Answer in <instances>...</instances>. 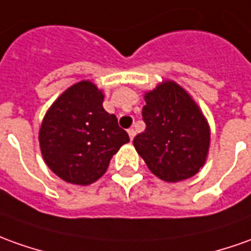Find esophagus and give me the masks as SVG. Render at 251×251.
I'll list each match as a JSON object with an SVG mask.
<instances>
[{
	"instance_id": "obj_1",
	"label": "esophagus",
	"mask_w": 251,
	"mask_h": 251,
	"mask_svg": "<svg viewBox=\"0 0 251 251\" xmlns=\"http://www.w3.org/2000/svg\"><path fill=\"white\" fill-rule=\"evenodd\" d=\"M127 132H128L129 139L132 141V139H134V136H135V129H134V128H128V131H127Z\"/></svg>"
}]
</instances>
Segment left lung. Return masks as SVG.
Here are the masks:
<instances>
[{
    "mask_svg": "<svg viewBox=\"0 0 251 251\" xmlns=\"http://www.w3.org/2000/svg\"><path fill=\"white\" fill-rule=\"evenodd\" d=\"M145 132L134 146L148 168L161 180H184L203 167L210 143L209 124L186 90L172 80L145 94Z\"/></svg>",
    "mask_w": 251,
    "mask_h": 251,
    "instance_id": "1",
    "label": "left lung"
}]
</instances>
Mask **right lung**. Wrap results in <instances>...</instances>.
<instances>
[{"label": "right lung", "instance_id": "right-lung-1", "mask_svg": "<svg viewBox=\"0 0 251 251\" xmlns=\"http://www.w3.org/2000/svg\"><path fill=\"white\" fill-rule=\"evenodd\" d=\"M103 94L82 80L57 98L43 117L39 146L46 165L63 180L87 186L106 172L128 134L103 109Z\"/></svg>", "mask_w": 251, "mask_h": 251}]
</instances>
